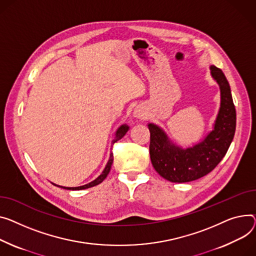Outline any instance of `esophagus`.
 I'll return each mask as SVG.
<instances>
[{
	"label": "esophagus",
	"instance_id": "34e87169",
	"mask_svg": "<svg viewBox=\"0 0 256 256\" xmlns=\"http://www.w3.org/2000/svg\"><path fill=\"white\" fill-rule=\"evenodd\" d=\"M132 115L134 118H137V119H144L147 116V112L143 107H137L134 110Z\"/></svg>",
	"mask_w": 256,
	"mask_h": 256
}]
</instances>
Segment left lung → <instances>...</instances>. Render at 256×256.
<instances>
[{"label":"left lung","mask_w":256,"mask_h":256,"mask_svg":"<svg viewBox=\"0 0 256 256\" xmlns=\"http://www.w3.org/2000/svg\"><path fill=\"white\" fill-rule=\"evenodd\" d=\"M210 74L220 90V107L212 130L198 143L183 148L172 142L156 124H148L150 160L164 179L183 183L209 174L226 154L236 132V109L228 81L224 72L210 66Z\"/></svg>","instance_id":"1"}]
</instances>
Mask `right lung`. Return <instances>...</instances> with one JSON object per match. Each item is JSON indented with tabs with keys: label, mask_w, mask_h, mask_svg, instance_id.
Segmentation results:
<instances>
[{
	"label": "right lung",
	"mask_w": 256,
	"mask_h": 256,
	"mask_svg": "<svg viewBox=\"0 0 256 256\" xmlns=\"http://www.w3.org/2000/svg\"><path fill=\"white\" fill-rule=\"evenodd\" d=\"M128 130H130V126H128V124H122V126H119V128H117L116 132H115V137H114V140L112 141V144H114V143H115V142H117L118 140L122 139V138H124V136L128 132ZM112 162H113V153L111 152V153H110L109 160H108V162H107V164H106L105 168L103 170V172H102V174H100L96 179H94V181H92V182H90V183H88V184H85V185L78 186V187H64V186L56 185V184H54H54L56 186H58V187H62V188H64V190H86V188H90V187L96 186V185H98V184L102 183V182H103V181L105 180V178L107 177V175H108V174H109V172H110Z\"/></svg>",
	"instance_id": "obj_1"
}]
</instances>
